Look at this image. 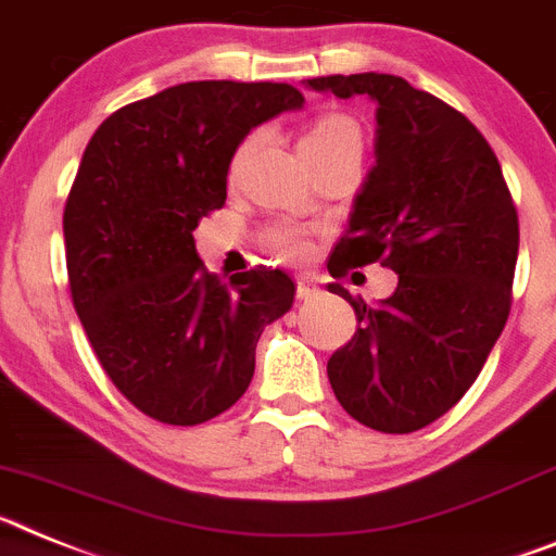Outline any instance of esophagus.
<instances>
[{"mask_svg":"<svg viewBox=\"0 0 556 556\" xmlns=\"http://www.w3.org/2000/svg\"><path fill=\"white\" fill-rule=\"evenodd\" d=\"M316 293H318V285L313 282L311 277L299 279V282H296V296L299 299H311V296H316Z\"/></svg>","mask_w":556,"mask_h":556,"instance_id":"34e87169","label":"esophagus"}]
</instances>
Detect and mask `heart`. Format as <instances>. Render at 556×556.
Listing matches in <instances>:
<instances>
[{
  "label": "heart",
  "mask_w": 556,
  "mask_h": 556,
  "mask_svg": "<svg viewBox=\"0 0 556 556\" xmlns=\"http://www.w3.org/2000/svg\"><path fill=\"white\" fill-rule=\"evenodd\" d=\"M344 144H358L361 148V131L358 125L352 123V119L341 117V114H325V117H318L316 123L311 125L305 131V137H302V142H299V151H302V156L305 153H321V151H332V148H344ZM251 148V139L243 144L238 151V156H235V167L240 164V159L245 156V151ZM277 245L285 251V254H296V251H302V238L299 235H291V231H285V235H279L277 238Z\"/></svg>",
  "instance_id": "heart-1"
}]
</instances>
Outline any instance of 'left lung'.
<instances>
[{
	"label": "left lung",
	"instance_id": "1",
	"mask_svg": "<svg viewBox=\"0 0 556 556\" xmlns=\"http://www.w3.org/2000/svg\"><path fill=\"white\" fill-rule=\"evenodd\" d=\"M307 89L378 105L375 167L330 254L332 277L380 263L397 288L378 305L330 282L358 316L327 378L366 428L412 433L431 425L479 378L509 316L518 212L479 128L397 75H330Z\"/></svg>",
	"mask_w": 556,
	"mask_h": 556
}]
</instances>
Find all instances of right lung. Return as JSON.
<instances>
[{
  "label": "right lung",
  "instance_id": "1",
  "mask_svg": "<svg viewBox=\"0 0 556 556\" xmlns=\"http://www.w3.org/2000/svg\"><path fill=\"white\" fill-rule=\"evenodd\" d=\"M288 84L192 80L114 111L86 144L64 210L75 311L111 383L167 425H201L254 378L260 332L291 311L285 271L229 285L195 251L251 128L302 109Z\"/></svg>",
  "mask_w": 556,
  "mask_h": 556
}]
</instances>
